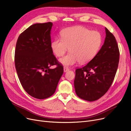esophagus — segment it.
<instances>
[{"label": "esophagus", "mask_w": 131, "mask_h": 131, "mask_svg": "<svg viewBox=\"0 0 131 131\" xmlns=\"http://www.w3.org/2000/svg\"><path fill=\"white\" fill-rule=\"evenodd\" d=\"M63 69H64V72H68V71L69 70V68H68V67H66V66H64V67H63Z\"/></svg>", "instance_id": "1"}]
</instances>
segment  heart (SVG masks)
I'll return each instance as SVG.
<instances>
[{"label": "heart", "mask_w": 131, "mask_h": 131, "mask_svg": "<svg viewBox=\"0 0 131 131\" xmlns=\"http://www.w3.org/2000/svg\"><path fill=\"white\" fill-rule=\"evenodd\" d=\"M61 38L55 39L51 47L57 57L63 56L69 49L70 52L59 60L61 64L66 66L74 65L78 62L81 64L89 62L96 56L102 43L100 33L82 26L64 29L62 31Z\"/></svg>", "instance_id": "heart-1"}]
</instances>
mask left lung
Returning <instances> with one entry per match:
<instances>
[{"label": "left lung", "instance_id": "obj_1", "mask_svg": "<svg viewBox=\"0 0 131 131\" xmlns=\"http://www.w3.org/2000/svg\"><path fill=\"white\" fill-rule=\"evenodd\" d=\"M104 44L92 60L75 70L74 88L77 96L92 102L102 97L109 89L119 62L120 52L116 39L105 28Z\"/></svg>", "mask_w": 131, "mask_h": 131}]
</instances>
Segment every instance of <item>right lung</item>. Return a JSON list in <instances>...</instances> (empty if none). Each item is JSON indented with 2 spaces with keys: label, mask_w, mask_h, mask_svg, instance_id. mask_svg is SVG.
Segmentation results:
<instances>
[{
  "label": "right lung",
  "mask_w": 131,
  "mask_h": 131,
  "mask_svg": "<svg viewBox=\"0 0 131 131\" xmlns=\"http://www.w3.org/2000/svg\"><path fill=\"white\" fill-rule=\"evenodd\" d=\"M53 23H35L22 33L16 45L15 63L21 84L30 96L39 100L55 92L63 73L51 49ZM56 65L54 69L50 67Z\"/></svg>",
  "instance_id": "right-lung-1"
}]
</instances>
